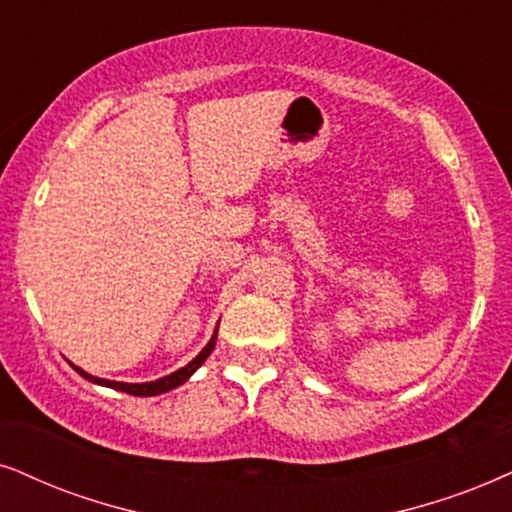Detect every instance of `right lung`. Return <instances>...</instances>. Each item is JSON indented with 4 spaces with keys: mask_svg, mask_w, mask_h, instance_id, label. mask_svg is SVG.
I'll list each match as a JSON object with an SVG mask.
<instances>
[{
    "mask_svg": "<svg viewBox=\"0 0 512 512\" xmlns=\"http://www.w3.org/2000/svg\"><path fill=\"white\" fill-rule=\"evenodd\" d=\"M215 342H217V328H215V335H212L208 345L200 349V354L196 359L189 361V364H186L184 368H179V371L165 375V378L153 380V383H118V380H103V378H96V375H89L87 371H82V368H77L75 364H70V366H73L84 380H89V383H96V385H103V387H113V390L134 394V397H155V394L170 392V390H174V387L184 385L186 380H189L191 375L196 373L200 366H203V361L210 357V352L215 349Z\"/></svg>",
    "mask_w": 512,
    "mask_h": 512,
    "instance_id": "1",
    "label": "right lung"
}]
</instances>
